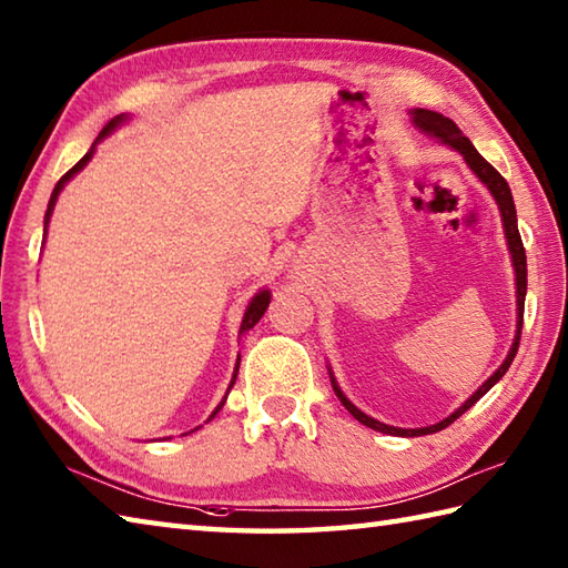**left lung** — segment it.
Masks as SVG:
<instances>
[{
    "mask_svg": "<svg viewBox=\"0 0 568 568\" xmlns=\"http://www.w3.org/2000/svg\"><path fill=\"white\" fill-rule=\"evenodd\" d=\"M409 114H413V122H415L417 129H422V131H425V134L434 136L437 141L446 143V146H452L454 151L462 153L470 171L476 173V178L490 190V195L496 197V202H498V210H500V216H503L505 239H508V248H510V253H513L515 285H517V291H515V295H517V332H515V342H513V346H510V352H508V356H505L500 368H498L496 373H493V376H490L484 385H480V388H478L474 395H470L462 407L454 409V413H452L449 417H444L442 422H437V425L419 427V429L390 427V425H383V422H378V419L368 417L366 413H361V409L342 393V388H339V385H336V378L332 376V371H329L332 388H334L336 397H339V400H342V405L348 409V413H352V415L361 422V425H366V427L376 429V432H383V434H393V437H422V434H432V432H439V429H444V427H449L454 419L462 417L468 407H474V405L480 400V397H484V395L493 388V385H496V383L505 376V371L510 368L513 358H515V354H517V346H520L523 315H525V295H527V256H525V246H523L520 232H517V212H515V202H513L510 185L505 183V178L496 171V168H493V165L484 159V155H480V153L474 149V143H470V141L462 134V129H458L449 116H444V114H439V112H432V110H413Z\"/></svg>",
    "mask_w": 568,
    "mask_h": 568,
    "instance_id": "8db88e82",
    "label": "left lung"
}]
</instances>
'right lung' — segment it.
I'll use <instances>...</instances> for the list:
<instances>
[{"mask_svg": "<svg viewBox=\"0 0 568 568\" xmlns=\"http://www.w3.org/2000/svg\"><path fill=\"white\" fill-rule=\"evenodd\" d=\"M126 122V114H119V116H114L112 119V122L110 124H106L102 131H100V136H98V141H94L92 143V149L88 151V153H84L82 155V159L75 163V165H72L70 168V171L63 175V178H60L58 180V183H55V187H53V195H51V200H48V210H45V220H43V232H45V229H48V222H51V214H53V207H55V200H58V195H60V190H63L65 187V183H68V180L72 178V175H75V173H80L82 171V168L84 165H88L90 163V159H92V153H94V146H98V143L104 139V136H110L112 134V131L116 129V126H122ZM268 303H271V293L268 291H261L258 295H253V300H251V303H248V307H246V312H244V320H241V329H239V334H244V332H248L251 327H253V324H256L261 317H263V312H265V307H268ZM241 361V358H239ZM239 361H236V368H234V376H232V383H229V390H232V385H234V381H236V373H239ZM229 390H226V395H229ZM226 395H224V400H226ZM224 400L220 403V405H216L214 407V413L210 415V419L216 415V413H220V409H222V405H224Z\"/></svg>", "mask_w": 568, "mask_h": 568, "instance_id": "add662e5", "label": "right lung"}]
</instances>
